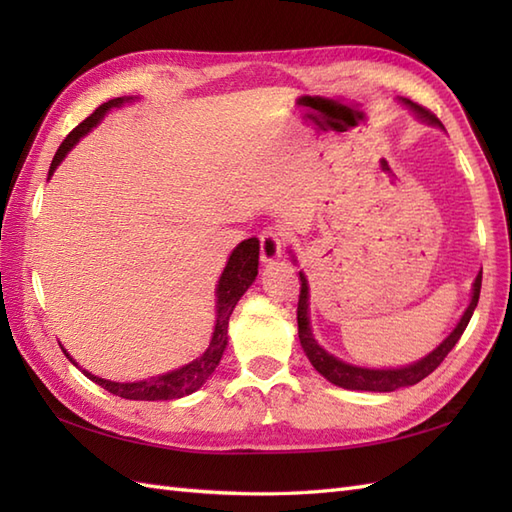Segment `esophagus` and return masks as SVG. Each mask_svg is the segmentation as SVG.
<instances>
[{
    "label": "esophagus",
    "mask_w": 512,
    "mask_h": 512,
    "mask_svg": "<svg viewBox=\"0 0 512 512\" xmlns=\"http://www.w3.org/2000/svg\"><path fill=\"white\" fill-rule=\"evenodd\" d=\"M281 244H284V235H281L277 228H264L262 233H259V257H262V262H273L281 255Z\"/></svg>",
    "instance_id": "1"
}]
</instances>
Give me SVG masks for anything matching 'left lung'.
Listing matches in <instances>:
<instances>
[{"mask_svg": "<svg viewBox=\"0 0 512 512\" xmlns=\"http://www.w3.org/2000/svg\"><path fill=\"white\" fill-rule=\"evenodd\" d=\"M405 103L413 107V112H418L422 118H427L429 123L440 125L438 116L431 114L429 110H424L422 105L411 103V101H405ZM299 279H301V292H299V306H297V323H299V341H301L303 352H306V356L310 358L314 369H317L321 376L328 378L330 383L339 385L343 389H361V391H396L400 387L420 383V380L427 378L433 369H438L440 363L455 347V343L460 341L466 325H469L477 301H480V288H482V275H477L473 284L471 306L466 308L458 328L444 339V343H440V347H436L429 356H424L422 361L413 363L409 367H400V369H363V367H354L339 361V358H334L332 354L325 352L323 347L314 341V336L310 332V321H308V281L303 277V273H299Z\"/></svg>", "mask_w": 512, "mask_h": 512, "instance_id": "left-lung-1", "label": "left lung"}]
</instances>
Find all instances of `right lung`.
Masks as SVG:
<instances>
[{"instance_id": "add662e5", "label": "right lung", "mask_w": 512, "mask_h": 512, "mask_svg": "<svg viewBox=\"0 0 512 512\" xmlns=\"http://www.w3.org/2000/svg\"><path fill=\"white\" fill-rule=\"evenodd\" d=\"M123 101L125 99H112L99 105L83 123L76 125L72 132L65 136V140L57 149V154L52 158V165L48 171L50 176L52 171L59 167V162L65 158V154L79 143V138L88 134L90 129L105 116L107 110L123 105ZM257 266H259V239L257 237L244 239V242L233 250V255L228 257V264L220 277V284H217V321H215V332H213L209 350H206L200 358H195L193 363L176 369V372L162 374L158 378L140 380V383H112V380H103L99 376H92L90 372H83V374L90 380H94L96 385H101L103 389L110 391V394L127 398V400H173V398L193 394L195 389H200L206 383V378L215 372L217 363H220L222 352L226 347L228 319H231V312L235 308V303L239 301V297L244 295L248 286L253 284V279L257 277Z\"/></svg>"}]
</instances>
